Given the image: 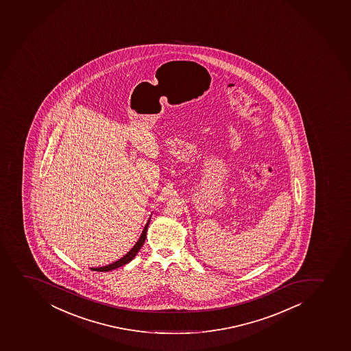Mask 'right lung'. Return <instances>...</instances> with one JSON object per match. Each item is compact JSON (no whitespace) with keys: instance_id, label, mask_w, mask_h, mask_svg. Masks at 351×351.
I'll return each mask as SVG.
<instances>
[{"instance_id":"right-lung-1","label":"right lung","mask_w":351,"mask_h":351,"mask_svg":"<svg viewBox=\"0 0 351 351\" xmlns=\"http://www.w3.org/2000/svg\"><path fill=\"white\" fill-rule=\"evenodd\" d=\"M148 223H149V221H148L146 226H145L141 239H138V242L136 243V245H134L123 258H121L119 261H115V263H112V264L107 265L105 267L90 268V269H93V271H112V269H115V268L121 267V266H123V265L128 264V263H130V261L136 257V254H137L138 251L141 249V246L144 244L145 239H146V232H147Z\"/></svg>"}]
</instances>
